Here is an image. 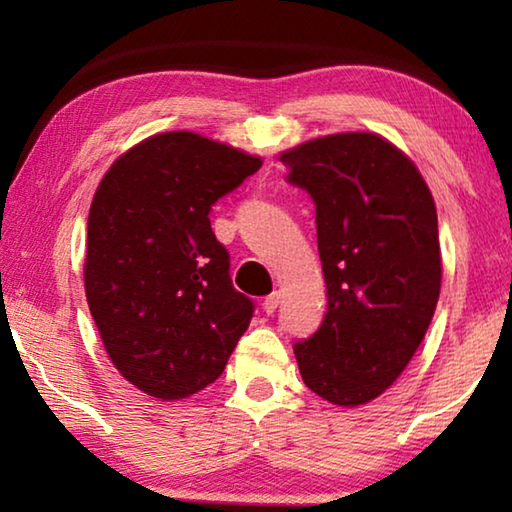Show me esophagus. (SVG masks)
Masks as SVG:
<instances>
[{"label": "esophagus", "mask_w": 512, "mask_h": 512, "mask_svg": "<svg viewBox=\"0 0 512 512\" xmlns=\"http://www.w3.org/2000/svg\"><path fill=\"white\" fill-rule=\"evenodd\" d=\"M280 300H282V293L280 291H273L271 296H266L264 298V305H262L266 314H275V309L280 307Z\"/></svg>", "instance_id": "esophagus-1"}]
</instances>
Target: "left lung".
I'll return each mask as SVG.
<instances>
[{
  "label": "left lung",
  "mask_w": 512,
  "mask_h": 512,
  "mask_svg": "<svg viewBox=\"0 0 512 512\" xmlns=\"http://www.w3.org/2000/svg\"><path fill=\"white\" fill-rule=\"evenodd\" d=\"M316 205L327 314L293 345L309 391L359 406L409 366L440 296L433 196L406 155L375 133L318 137L280 155Z\"/></svg>",
  "instance_id": "8db88e82"
}]
</instances>
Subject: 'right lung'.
<instances>
[{"label":"right lung","instance_id":"add662e5","mask_svg":"<svg viewBox=\"0 0 512 512\" xmlns=\"http://www.w3.org/2000/svg\"><path fill=\"white\" fill-rule=\"evenodd\" d=\"M262 167L203 135H153L112 164L90 205L85 296L115 368L158 400L221 377L255 302L232 287L212 205Z\"/></svg>","mask_w":512,"mask_h":512}]
</instances>
